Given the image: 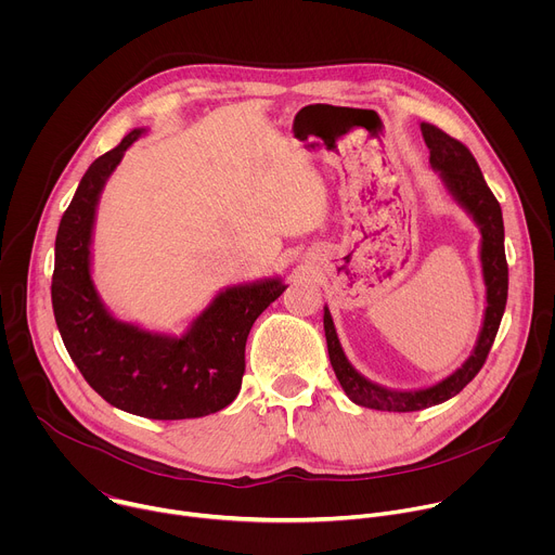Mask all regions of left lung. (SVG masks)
<instances>
[{"label":"left lung","instance_id":"obj_1","mask_svg":"<svg viewBox=\"0 0 555 555\" xmlns=\"http://www.w3.org/2000/svg\"><path fill=\"white\" fill-rule=\"evenodd\" d=\"M422 135L426 146L430 149V167L437 171L439 180L443 182L446 191L452 199L472 217V221L479 225L481 232V270L486 283V311H483V325L474 345L469 358L446 379L417 390H395L379 386L366 379L345 356L343 345L336 334V325L325 305V338L332 366L336 377L347 392V398L364 409L388 411V413H411L437 406L463 390L467 382L477 375L492 349L496 338L505 302H507V261H505V228H503V212L501 204L496 202L494 193L483 180V173L474 160V155L465 144L450 138L435 125L422 122Z\"/></svg>","mask_w":555,"mask_h":555}]
</instances>
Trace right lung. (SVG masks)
Returning <instances> with one entry per match:
<instances>
[{"mask_svg": "<svg viewBox=\"0 0 555 555\" xmlns=\"http://www.w3.org/2000/svg\"><path fill=\"white\" fill-rule=\"evenodd\" d=\"M144 133V127L129 131L94 160L63 212L52 309L72 362L105 402L146 420H195L240 395L248 334L287 285L272 276L223 287L180 336L116 319L92 279L94 221L107 180Z\"/></svg>", "mask_w": 555, "mask_h": 555, "instance_id": "add662e5", "label": "right lung"}]
</instances>
